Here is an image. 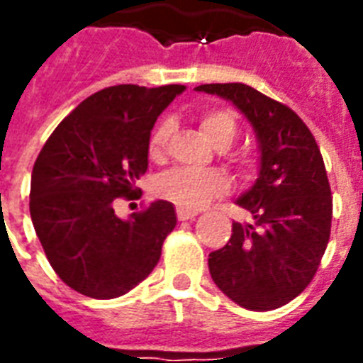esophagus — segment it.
Returning a JSON list of instances; mask_svg holds the SVG:
<instances>
[{
  "mask_svg": "<svg viewBox=\"0 0 363 363\" xmlns=\"http://www.w3.org/2000/svg\"><path fill=\"white\" fill-rule=\"evenodd\" d=\"M198 210H189V208H177V218L181 221L192 220V218H196Z\"/></svg>",
  "mask_w": 363,
  "mask_h": 363,
  "instance_id": "34e87169",
  "label": "esophagus"
}]
</instances>
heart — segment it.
Listing matches in <instances>:
<instances>
[{
	"mask_svg": "<svg viewBox=\"0 0 363 363\" xmlns=\"http://www.w3.org/2000/svg\"><path fill=\"white\" fill-rule=\"evenodd\" d=\"M200 128L206 138L216 147H228L237 135V118L229 108H204L200 112ZM173 132V122L169 118L161 120L150 138V155L161 159L167 150V143ZM229 190V181L225 174L218 171H190V169H173L167 171L153 182V192L167 202L181 208H200L208 200L221 196Z\"/></svg>",
	"mask_w": 363,
	"mask_h": 363,
	"instance_id": "heart-1",
	"label": "heart"
}]
</instances>
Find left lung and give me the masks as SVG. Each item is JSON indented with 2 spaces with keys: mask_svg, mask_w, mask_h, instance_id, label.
<instances>
[{
  "mask_svg": "<svg viewBox=\"0 0 363 363\" xmlns=\"http://www.w3.org/2000/svg\"><path fill=\"white\" fill-rule=\"evenodd\" d=\"M235 104L260 143V173L237 204L252 223H233L225 247L210 252L216 286L237 305L270 311L311 284L327 249L333 196L323 155L296 112L245 83L196 87Z\"/></svg>",
  "mask_w": 363,
  "mask_h": 363,
  "instance_id": "1",
  "label": "left lung"
}]
</instances>
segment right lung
Wrapping results in <instances>:
<instances>
[{
	"label": "right lung",
	"instance_id": "obj_1",
	"mask_svg": "<svg viewBox=\"0 0 363 363\" xmlns=\"http://www.w3.org/2000/svg\"><path fill=\"white\" fill-rule=\"evenodd\" d=\"M184 85H114L87 96L46 140L30 177V218L60 280L83 296L128 294L155 268L177 225L171 202L120 220L147 171L151 128Z\"/></svg>",
	"mask_w": 363,
	"mask_h": 363
}]
</instances>
